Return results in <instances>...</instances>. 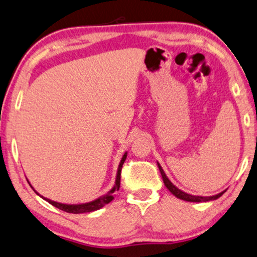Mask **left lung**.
I'll return each mask as SVG.
<instances>
[{"mask_svg": "<svg viewBox=\"0 0 257 257\" xmlns=\"http://www.w3.org/2000/svg\"><path fill=\"white\" fill-rule=\"evenodd\" d=\"M157 167H159L160 169V173L161 175H162V179H163V182H164V186L167 187V189H168L170 193H172L174 196H176L177 198H180V200H184V201H188V202H207V201H213V200H216L222 195L224 194V191H221V193H218L216 195H213V196H196V195H190V194H187L182 191L181 189H179L176 186H174V184L170 182V180L167 177L166 173H164V170L162 169V167L160 166V163L157 162Z\"/></svg>", "mask_w": 257, "mask_h": 257, "instance_id": "1", "label": "left lung"}]
</instances>
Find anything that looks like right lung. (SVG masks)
I'll list each match as a JSON object with an SVG mask.
<instances>
[{"label":"right lung","instance_id":"1","mask_svg":"<svg viewBox=\"0 0 257 257\" xmlns=\"http://www.w3.org/2000/svg\"><path fill=\"white\" fill-rule=\"evenodd\" d=\"M126 159V153H124V155L122 156L121 161H119V164H118V168H117V174H116V180H115V184L114 187L111 188L110 190L108 191L107 194L102 195L96 200L94 201H90V202H87V203H77V204H67V203H61V202H55V201H51L49 198L47 197H43L41 196V195L37 193V191L34 189V191L37 195H40L41 197L43 198V200H46L47 202H49L50 204H53L54 207L59 208V209L63 210V211H67V213H73V214H83V213H90V211H95V210H98L101 209L102 207H104L105 204H108L109 202H111L112 200H114V193L115 191H117L119 189V182H121V170H122V166L123 163H124V161Z\"/></svg>","mask_w":257,"mask_h":257}]
</instances>
